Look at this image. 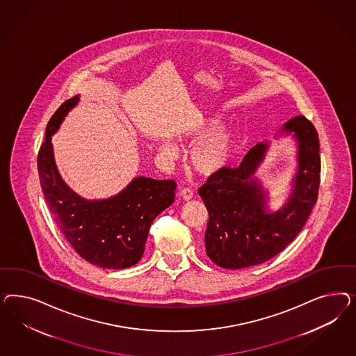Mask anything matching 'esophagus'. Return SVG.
Instances as JSON below:
<instances>
[{"label": "esophagus", "mask_w": 356, "mask_h": 356, "mask_svg": "<svg viewBox=\"0 0 356 356\" xmlns=\"http://www.w3.org/2000/svg\"><path fill=\"white\" fill-rule=\"evenodd\" d=\"M193 191L191 189V188H183L181 191H180V195L183 197L185 201H189V200H192L193 198Z\"/></svg>", "instance_id": "1"}]
</instances>
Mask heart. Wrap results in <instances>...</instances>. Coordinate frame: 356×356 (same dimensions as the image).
<instances>
[{"mask_svg": "<svg viewBox=\"0 0 356 356\" xmlns=\"http://www.w3.org/2000/svg\"><path fill=\"white\" fill-rule=\"evenodd\" d=\"M216 124L214 120H207L201 127L194 129L193 138L204 136ZM234 149V133L226 127H216L198 140L191 150V164L197 172L213 175L226 165ZM163 155L167 158L176 156V146L171 142H164Z\"/></svg>", "mask_w": 356, "mask_h": 356, "instance_id": "obj_1", "label": "heart"}]
</instances>
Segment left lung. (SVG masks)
I'll return each mask as SVG.
<instances>
[{
	"mask_svg": "<svg viewBox=\"0 0 356 356\" xmlns=\"http://www.w3.org/2000/svg\"><path fill=\"white\" fill-rule=\"evenodd\" d=\"M282 131L298 142L299 170L293 191L278 211H266V195L253 177L269 143L253 146L236 168L223 167L209 176L198 194L209 211L206 253L218 266L243 269L266 262L302 231L317 202L320 188V143L317 130L304 116L287 121Z\"/></svg>",
	"mask_w": 356,
	"mask_h": 356,
	"instance_id": "8db88e82",
	"label": "left lung"
}]
</instances>
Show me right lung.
I'll list each match as a JSON object with an SVG mask.
<instances>
[{"mask_svg":"<svg viewBox=\"0 0 356 356\" xmlns=\"http://www.w3.org/2000/svg\"><path fill=\"white\" fill-rule=\"evenodd\" d=\"M79 97L54 112L38 154L44 198L67 243L87 262L106 269H127L140 261L154 219L175 201L176 183L136 177L118 195L87 201L76 195L56 168L52 136Z\"/></svg>","mask_w":356,"mask_h":356,"instance_id":"obj_1","label":"right lung"}]
</instances>
